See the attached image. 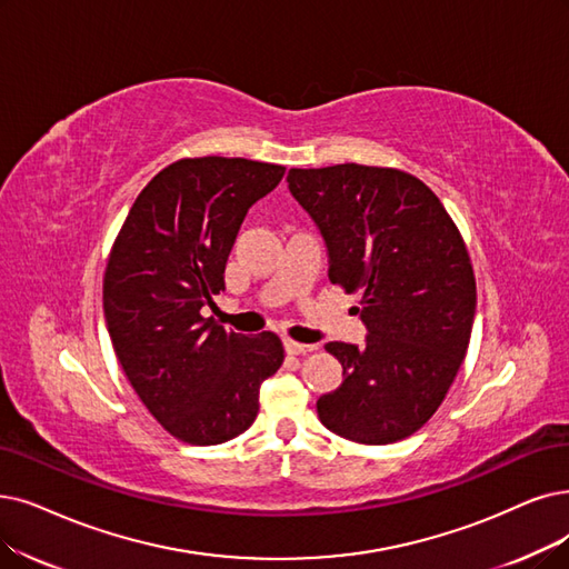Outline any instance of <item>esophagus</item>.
Returning <instances> with one entry per match:
<instances>
[{"instance_id": "34e87169", "label": "esophagus", "mask_w": 569, "mask_h": 569, "mask_svg": "<svg viewBox=\"0 0 569 569\" xmlns=\"http://www.w3.org/2000/svg\"><path fill=\"white\" fill-rule=\"evenodd\" d=\"M284 350H287L289 355H308V352H312V350H315V346H308V343H297V340L287 338V340H284Z\"/></svg>"}]
</instances>
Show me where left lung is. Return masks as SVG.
Segmentation results:
<instances>
[{
  "instance_id": "left-lung-1",
  "label": "left lung",
  "mask_w": 569,
  "mask_h": 569,
  "mask_svg": "<svg viewBox=\"0 0 569 569\" xmlns=\"http://www.w3.org/2000/svg\"><path fill=\"white\" fill-rule=\"evenodd\" d=\"M287 184L327 247L329 280L361 293V346L331 340L343 382L317 399L333 435L369 446L418 431L467 355L473 270L441 200L392 168H291Z\"/></svg>"
}]
</instances>
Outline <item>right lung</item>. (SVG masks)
I'll list each match as a JSON object with an SVG mask.
<instances>
[{
  "label": "right lung",
  "instance_id": "add662e5",
  "mask_svg": "<svg viewBox=\"0 0 569 569\" xmlns=\"http://www.w3.org/2000/svg\"><path fill=\"white\" fill-rule=\"evenodd\" d=\"M282 174L247 158H184L142 189L111 247L102 303L113 352L149 413L191 446L249 429L261 382L284 359L276 333L226 331L200 312L226 289L247 210Z\"/></svg>",
  "mask_w": 569,
  "mask_h": 569
}]
</instances>
